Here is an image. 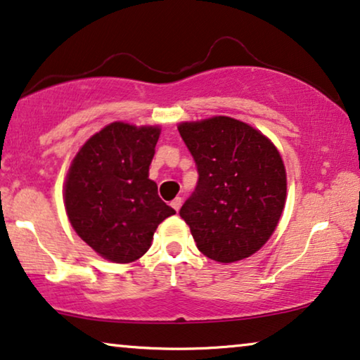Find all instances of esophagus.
<instances>
[{"mask_svg":"<svg viewBox=\"0 0 360 360\" xmlns=\"http://www.w3.org/2000/svg\"><path fill=\"white\" fill-rule=\"evenodd\" d=\"M181 203H184V200H181V198H175L174 201H172V208H174L175 211H179L180 208H181Z\"/></svg>","mask_w":360,"mask_h":360,"instance_id":"1","label":"esophagus"}]
</instances>
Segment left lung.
<instances>
[{"label": "left lung", "mask_w": 360, "mask_h": 360, "mask_svg": "<svg viewBox=\"0 0 360 360\" xmlns=\"http://www.w3.org/2000/svg\"><path fill=\"white\" fill-rule=\"evenodd\" d=\"M198 184L180 210L196 248L221 264L243 260L277 228L287 200V174L277 147L243 121L214 116L181 122Z\"/></svg>", "instance_id": "1"}]
</instances>
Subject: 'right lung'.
<instances>
[{
	"label": "right lung",
	"instance_id": "1",
	"mask_svg": "<svg viewBox=\"0 0 360 360\" xmlns=\"http://www.w3.org/2000/svg\"><path fill=\"white\" fill-rule=\"evenodd\" d=\"M159 136V126L111 122L83 144L68 169L63 198L72 228L111 262L142 257L157 226L175 214L149 179Z\"/></svg>",
	"mask_w": 360,
	"mask_h": 360
}]
</instances>
